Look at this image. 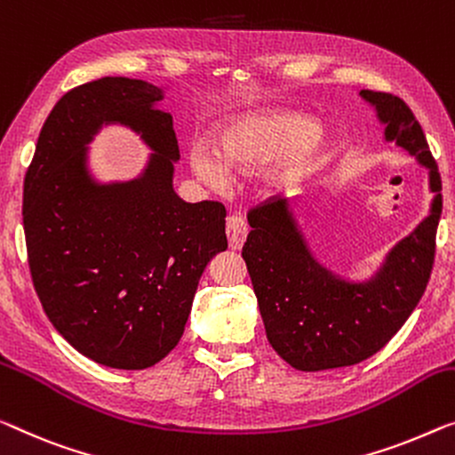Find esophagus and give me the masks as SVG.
I'll use <instances>...</instances> for the list:
<instances>
[{"label":"esophagus","mask_w":455,"mask_h":455,"mask_svg":"<svg viewBox=\"0 0 455 455\" xmlns=\"http://www.w3.org/2000/svg\"><path fill=\"white\" fill-rule=\"evenodd\" d=\"M227 236H228V247L230 249H241L243 243L247 239V225L239 214L227 216Z\"/></svg>","instance_id":"34e87169"}]
</instances>
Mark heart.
Here are the masks:
<instances>
[{"label": "heart", "mask_w": 455, "mask_h": 455, "mask_svg": "<svg viewBox=\"0 0 455 455\" xmlns=\"http://www.w3.org/2000/svg\"><path fill=\"white\" fill-rule=\"evenodd\" d=\"M327 148V132L308 116L292 110H266L227 122L216 137V151L194 145L189 161L206 184L219 186L225 180V167L253 172L286 155L267 178L269 188L282 189L313 172Z\"/></svg>", "instance_id": "heart-1"}]
</instances>
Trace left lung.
<instances>
[{"instance_id":"left-lung-1","label":"left lung","mask_w":455,"mask_h":455,"mask_svg":"<svg viewBox=\"0 0 455 455\" xmlns=\"http://www.w3.org/2000/svg\"><path fill=\"white\" fill-rule=\"evenodd\" d=\"M376 108L384 139L429 172L431 212L398 241L370 280L349 282L315 259L292 208L271 198L249 212L243 259L253 283L267 341L302 371L354 365L384 347L421 300L435 259L442 175L415 114L401 98L359 92Z\"/></svg>"}]
</instances>
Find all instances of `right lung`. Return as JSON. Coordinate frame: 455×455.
<instances>
[{"label":"right lung","instance_id":"right-lung-1","mask_svg":"<svg viewBox=\"0 0 455 455\" xmlns=\"http://www.w3.org/2000/svg\"><path fill=\"white\" fill-rule=\"evenodd\" d=\"M163 90L101 77L73 87L46 118L24 178V235L34 290L79 354L116 370L161 362L184 335L200 275L227 249L220 202L173 192L180 159ZM124 124L156 151L139 179L100 185L86 145Z\"/></svg>","mask_w":455,"mask_h":455}]
</instances>
